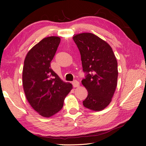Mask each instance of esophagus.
Here are the masks:
<instances>
[{
  "label": "esophagus",
  "instance_id": "obj_1",
  "mask_svg": "<svg viewBox=\"0 0 146 146\" xmlns=\"http://www.w3.org/2000/svg\"><path fill=\"white\" fill-rule=\"evenodd\" d=\"M72 85H73V86H74V88L78 87V86H79V85H80V83H79V82H78L77 80H74V81L72 82Z\"/></svg>",
  "mask_w": 146,
  "mask_h": 146
}]
</instances>
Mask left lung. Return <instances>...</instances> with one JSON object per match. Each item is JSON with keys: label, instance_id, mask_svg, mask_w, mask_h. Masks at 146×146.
<instances>
[{"label": "left lung", "instance_id": "1", "mask_svg": "<svg viewBox=\"0 0 146 146\" xmlns=\"http://www.w3.org/2000/svg\"><path fill=\"white\" fill-rule=\"evenodd\" d=\"M73 39L80 51L85 73L82 83L88 94L83 105L93 111H100L111 102L117 86L116 56L108 44L94 34H78Z\"/></svg>", "mask_w": 146, "mask_h": 146}]
</instances>
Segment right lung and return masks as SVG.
I'll return each mask as SVG.
<instances>
[{
  "mask_svg": "<svg viewBox=\"0 0 146 146\" xmlns=\"http://www.w3.org/2000/svg\"><path fill=\"white\" fill-rule=\"evenodd\" d=\"M60 40L58 36L44 38L31 48L24 60L23 83L26 98L43 117L61 110L72 88V84L61 80L50 68Z\"/></svg>",
  "mask_w": 146,
  "mask_h": 146,
  "instance_id": "obj_1",
  "label": "right lung"
}]
</instances>
